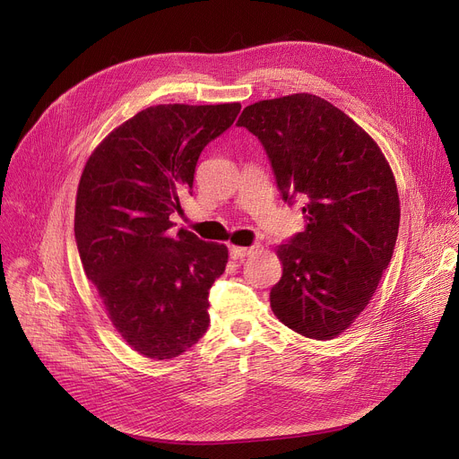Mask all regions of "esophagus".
Segmentation results:
<instances>
[{
    "label": "esophagus",
    "mask_w": 459,
    "mask_h": 459,
    "mask_svg": "<svg viewBox=\"0 0 459 459\" xmlns=\"http://www.w3.org/2000/svg\"><path fill=\"white\" fill-rule=\"evenodd\" d=\"M253 251H255V247H238V246H232V247H230V256H232L234 260H241V258L249 256Z\"/></svg>",
    "instance_id": "esophagus-1"
}]
</instances>
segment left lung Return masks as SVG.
I'll return each instance as SVG.
<instances>
[{
	"label": "left lung",
	"instance_id": "left-lung-1",
	"mask_svg": "<svg viewBox=\"0 0 459 459\" xmlns=\"http://www.w3.org/2000/svg\"><path fill=\"white\" fill-rule=\"evenodd\" d=\"M238 126L258 136L282 199L299 197L307 220L277 247L271 310L304 338H338L393 256L401 201L389 162L343 110L304 91L246 107Z\"/></svg>",
	"mask_w": 459,
	"mask_h": 459
}]
</instances>
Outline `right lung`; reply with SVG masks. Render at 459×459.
<instances>
[{"label":"right lung","mask_w":459,"mask_h":459,"mask_svg":"<svg viewBox=\"0 0 459 459\" xmlns=\"http://www.w3.org/2000/svg\"><path fill=\"white\" fill-rule=\"evenodd\" d=\"M239 103L155 105L108 133L88 157L75 197L82 269L124 342L171 359L208 328V291L229 262L169 216L194 188L201 151L227 131Z\"/></svg>","instance_id":"add662e5"}]
</instances>
